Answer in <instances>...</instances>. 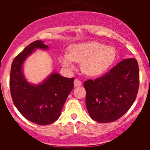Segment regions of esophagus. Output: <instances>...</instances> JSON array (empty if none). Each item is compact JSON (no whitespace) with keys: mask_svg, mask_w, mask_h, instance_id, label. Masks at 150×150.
Here are the masks:
<instances>
[{"mask_svg":"<svg viewBox=\"0 0 150 150\" xmlns=\"http://www.w3.org/2000/svg\"><path fill=\"white\" fill-rule=\"evenodd\" d=\"M74 86L75 87H78V86H80L82 85V83L80 80H79V79H76L75 80H74Z\"/></svg>","mask_w":150,"mask_h":150,"instance_id":"34e87169","label":"esophagus"}]
</instances>
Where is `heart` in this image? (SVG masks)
I'll list each match as a JSON object with an SVG mask.
<instances>
[{
    "label": "heart",
    "mask_w": 150,
    "mask_h": 150,
    "mask_svg": "<svg viewBox=\"0 0 150 150\" xmlns=\"http://www.w3.org/2000/svg\"><path fill=\"white\" fill-rule=\"evenodd\" d=\"M116 57V50L112 46L99 42L75 44L71 46L69 54L61 56L62 66L74 69V62L82 63V71L89 76H98L105 73Z\"/></svg>",
    "instance_id": "heart-1"
}]
</instances>
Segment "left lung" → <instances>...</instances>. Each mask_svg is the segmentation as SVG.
<instances>
[{"mask_svg":"<svg viewBox=\"0 0 150 150\" xmlns=\"http://www.w3.org/2000/svg\"><path fill=\"white\" fill-rule=\"evenodd\" d=\"M139 80L138 64L132 58L118 63L101 77L85 81L86 104L91 119L107 123L122 117L136 99Z\"/></svg>","mask_w":150,"mask_h":150,"instance_id":"8db88e82","label":"left lung"}]
</instances>
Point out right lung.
Segmentation results:
<instances>
[{
    "instance_id": "1",
    "label": "right lung",
    "mask_w": 150,
    "mask_h": 150,
    "mask_svg": "<svg viewBox=\"0 0 150 150\" xmlns=\"http://www.w3.org/2000/svg\"><path fill=\"white\" fill-rule=\"evenodd\" d=\"M43 41L30 43L16 57L11 66L10 88L13 104L24 117L36 124L46 125L60 116L64 102L74 88V78L52 73L39 84L27 81L23 64L36 50H47Z\"/></svg>"
}]
</instances>
